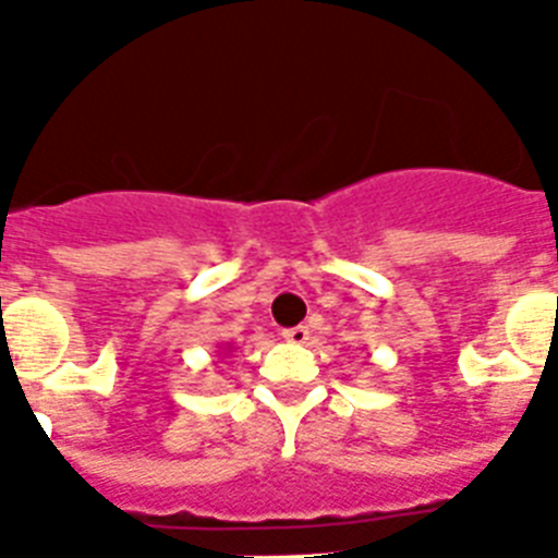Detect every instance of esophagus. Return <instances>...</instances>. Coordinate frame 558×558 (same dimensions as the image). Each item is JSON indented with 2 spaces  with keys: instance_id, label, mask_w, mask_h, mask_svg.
Segmentation results:
<instances>
[{
  "instance_id": "34e87169",
  "label": "esophagus",
  "mask_w": 558,
  "mask_h": 558,
  "mask_svg": "<svg viewBox=\"0 0 558 558\" xmlns=\"http://www.w3.org/2000/svg\"><path fill=\"white\" fill-rule=\"evenodd\" d=\"M280 336L287 341H292V344H304V341L310 339V330H306V327H289V330H283Z\"/></svg>"
}]
</instances>
